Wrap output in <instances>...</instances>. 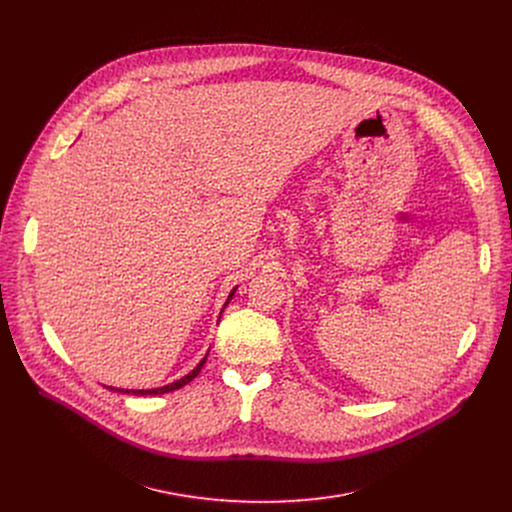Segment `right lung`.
I'll list each match as a JSON object with an SVG mask.
<instances>
[{
	"mask_svg": "<svg viewBox=\"0 0 512 512\" xmlns=\"http://www.w3.org/2000/svg\"><path fill=\"white\" fill-rule=\"evenodd\" d=\"M233 294H235V289H233V291H231V296H229V300H227V304H229V302H231V298H233ZM227 304H225V306H227ZM204 362H206V356H204V358H202V360H200V364H198V367H196V369H194V371H190V373H188V375H186V377H182V379H180V381H176V383H170V385H166V387H158V389H148V391H143V389H139V391H137V389H135V391H133V389H131V391H129V389H125V391H123V389H119V391H121V393H127V395H129V393H131V395H164V393H170V391H176V389H180V387H184V385H186V383H190V381H192V379H194V377H196V375H198V373H200V369H202V367H204ZM111 389H113V387H111Z\"/></svg>",
	"mask_w": 512,
	"mask_h": 512,
	"instance_id": "1",
	"label": "right lung"
}]
</instances>
